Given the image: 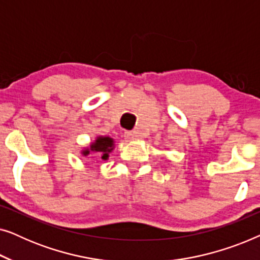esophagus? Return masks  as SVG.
<instances>
[{
	"instance_id": "obj_1",
	"label": "esophagus",
	"mask_w": 260,
	"mask_h": 260,
	"mask_svg": "<svg viewBox=\"0 0 260 260\" xmlns=\"http://www.w3.org/2000/svg\"><path fill=\"white\" fill-rule=\"evenodd\" d=\"M135 137H136V135H135L133 131H125V133H124V138H125L126 141L134 140Z\"/></svg>"
}]
</instances>
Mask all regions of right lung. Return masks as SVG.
<instances>
[{
	"instance_id": "obj_1",
	"label": "right lung",
	"mask_w": 260,
	"mask_h": 260,
	"mask_svg": "<svg viewBox=\"0 0 260 260\" xmlns=\"http://www.w3.org/2000/svg\"><path fill=\"white\" fill-rule=\"evenodd\" d=\"M112 145H113V141L112 138L110 137H98L95 140L94 143L91 144V150L92 151H97L99 152V155H102L103 159H106L109 157V152L112 150ZM88 150L84 151V155L88 154Z\"/></svg>"
}]
</instances>
